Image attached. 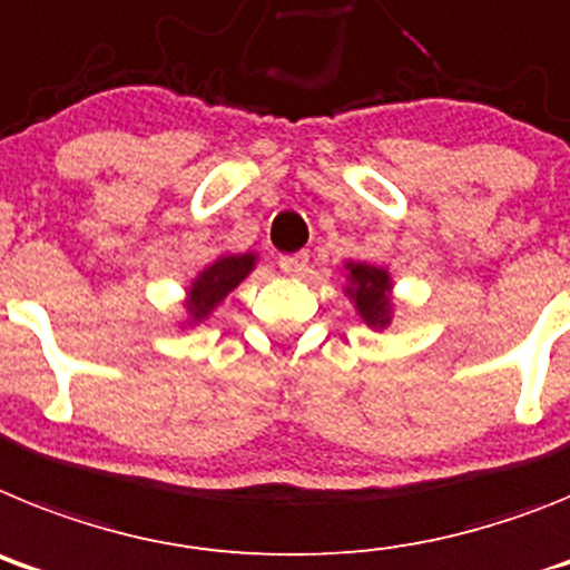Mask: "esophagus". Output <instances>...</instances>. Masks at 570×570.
Returning <instances> with one entry per match:
<instances>
[{
	"label": "esophagus",
	"mask_w": 570,
	"mask_h": 570,
	"mask_svg": "<svg viewBox=\"0 0 570 570\" xmlns=\"http://www.w3.org/2000/svg\"><path fill=\"white\" fill-rule=\"evenodd\" d=\"M278 264L286 275H304L306 266H309V255H306V252H295V255L281 257Z\"/></svg>",
	"instance_id": "esophagus-1"
}]
</instances>
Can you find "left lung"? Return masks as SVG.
<instances>
[{
  "label": "left lung",
  "mask_w": 570,
  "mask_h": 570,
  "mask_svg": "<svg viewBox=\"0 0 570 570\" xmlns=\"http://www.w3.org/2000/svg\"><path fill=\"white\" fill-rule=\"evenodd\" d=\"M350 269V298L355 301V309L370 326L381 330L390 324V275L384 269H375L367 264H346Z\"/></svg>",
  "instance_id": "obj_1"
}]
</instances>
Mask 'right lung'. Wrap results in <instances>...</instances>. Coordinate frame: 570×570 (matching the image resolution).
<instances>
[{
	"label": "right lung",
	"instance_id": "1",
	"mask_svg": "<svg viewBox=\"0 0 570 570\" xmlns=\"http://www.w3.org/2000/svg\"><path fill=\"white\" fill-rule=\"evenodd\" d=\"M252 269H255V255L252 252H246V255L217 257L209 269H203L195 284H191L189 301H186L191 321L206 318Z\"/></svg>",
	"mask_w": 570,
	"mask_h": 570
}]
</instances>
